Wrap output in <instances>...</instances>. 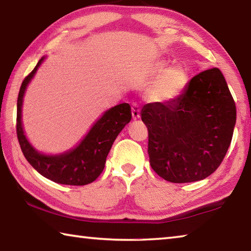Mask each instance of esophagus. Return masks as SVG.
Here are the masks:
<instances>
[{
	"label": "esophagus",
	"mask_w": 251,
	"mask_h": 251,
	"mask_svg": "<svg viewBox=\"0 0 251 251\" xmlns=\"http://www.w3.org/2000/svg\"><path fill=\"white\" fill-rule=\"evenodd\" d=\"M131 115H133V120H138L141 117V108L136 103L131 105Z\"/></svg>",
	"instance_id": "obj_1"
}]
</instances>
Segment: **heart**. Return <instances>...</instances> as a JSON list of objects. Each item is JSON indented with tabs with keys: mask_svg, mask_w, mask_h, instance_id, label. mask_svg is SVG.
Masks as SVG:
<instances>
[{
	"mask_svg": "<svg viewBox=\"0 0 251 251\" xmlns=\"http://www.w3.org/2000/svg\"><path fill=\"white\" fill-rule=\"evenodd\" d=\"M166 67L167 64L165 62H157L151 67V74L158 75L166 70ZM187 80H188V77H187L186 72L181 67H172V69L165 71L164 74L159 76L158 80L155 83L154 87L151 88L150 95L154 100H172L176 99L182 92L187 84Z\"/></svg>",
	"mask_w": 251,
	"mask_h": 251,
	"instance_id": "b5f03b06",
	"label": "heart"
}]
</instances>
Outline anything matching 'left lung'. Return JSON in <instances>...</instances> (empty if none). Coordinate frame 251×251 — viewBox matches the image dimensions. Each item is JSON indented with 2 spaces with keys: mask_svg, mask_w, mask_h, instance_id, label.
<instances>
[{
  "mask_svg": "<svg viewBox=\"0 0 251 251\" xmlns=\"http://www.w3.org/2000/svg\"><path fill=\"white\" fill-rule=\"evenodd\" d=\"M151 168L165 180L192 182L217 169L230 146L236 104L217 67L201 72L172 100L144 105Z\"/></svg>",
  "mask_w": 251,
  "mask_h": 251,
  "instance_id": "left-lung-1",
  "label": "left lung"
}]
</instances>
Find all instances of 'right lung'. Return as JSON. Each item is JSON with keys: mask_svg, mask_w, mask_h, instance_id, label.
Segmentation results:
<instances>
[{"mask_svg": "<svg viewBox=\"0 0 251 251\" xmlns=\"http://www.w3.org/2000/svg\"><path fill=\"white\" fill-rule=\"evenodd\" d=\"M44 57L24 78L18 96L16 134L23 155L42 176L63 185L83 186L94 181L105 167L106 157L117 135L131 120L130 106L127 103L116 105L108 109L92 127L75 150L62 155L45 156L37 152L25 137L21 122L22 103L25 88L33 78Z\"/></svg>", "mask_w": 251, "mask_h": 251, "instance_id": "obj_1", "label": "right lung"}]
</instances>
